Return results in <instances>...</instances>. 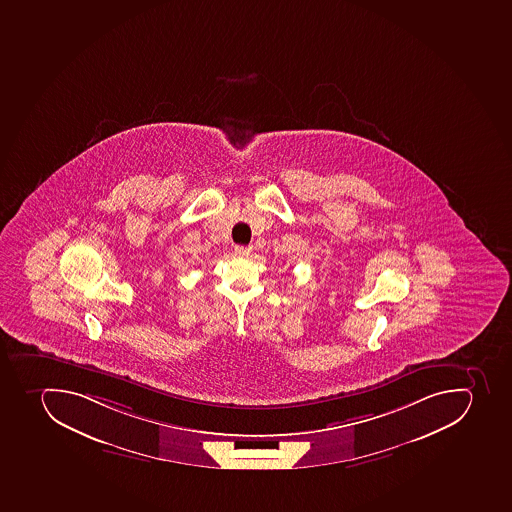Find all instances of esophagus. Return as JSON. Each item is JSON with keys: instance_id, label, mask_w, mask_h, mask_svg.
Wrapping results in <instances>:
<instances>
[{"instance_id": "esophagus-1", "label": "esophagus", "mask_w": 512, "mask_h": 512, "mask_svg": "<svg viewBox=\"0 0 512 512\" xmlns=\"http://www.w3.org/2000/svg\"><path fill=\"white\" fill-rule=\"evenodd\" d=\"M250 253V246H235V254H237V256H248Z\"/></svg>"}]
</instances>
